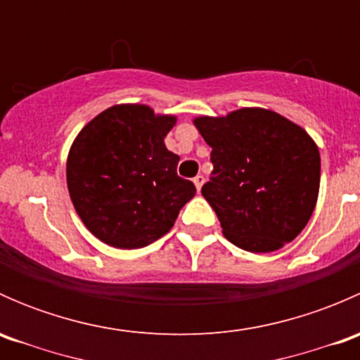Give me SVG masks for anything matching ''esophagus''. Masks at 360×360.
Masks as SVG:
<instances>
[{
	"label": "esophagus",
	"instance_id": "1",
	"mask_svg": "<svg viewBox=\"0 0 360 360\" xmlns=\"http://www.w3.org/2000/svg\"><path fill=\"white\" fill-rule=\"evenodd\" d=\"M193 183H195V186H197V190L200 191L202 190V186H203V183H205V177L203 176H197L193 179Z\"/></svg>",
	"mask_w": 360,
	"mask_h": 360
}]
</instances>
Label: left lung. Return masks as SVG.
I'll return each instance as SVG.
<instances>
[{"mask_svg": "<svg viewBox=\"0 0 360 360\" xmlns=\"http://www.w3.org/2000/svg\"><path fill=\"white\" fill-rule=\"evenodd\" d=\"M193 123L212 148V177L202 195L224 237L256 254L292 242L310 221L321 186V155L307 130L263 108Z\"/></svg>", "mask_w": 360, "mask_h": 360, "instance_id": "obj_1", "label": "left lung"}]
</instances>
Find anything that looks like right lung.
<instances>
[{
	"label": "right lung",
	"mask_w": 360,
	"mask_h": 360,
	"mask_svg": "<svg viewBox=\"0 0 360 360\" xmlns=\"http://www.w3.org/2000/svg\"><path fill=\"white\" fill-rule=\"evenodd\" d=\"M174 115L146 104H116L90 120L66 163L69 197L86 230L116 249H141L169 233L197 193L177 176L179 157L165 148Z\"/></svg>",
	"instance_id": "obj_1"
}]
</instances>
